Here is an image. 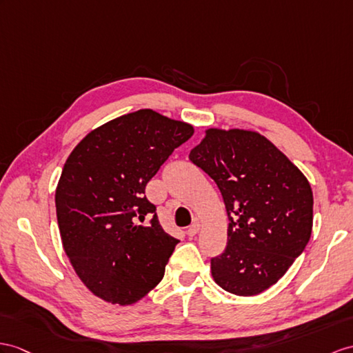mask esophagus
Returning a JSON list of instances; mask_svg holds the SVG:
<instances>
[{"mask_svg": "<svg viewBox=\"0 0 353 353\" xmlns=\"http://www.w3.org/2000/svg\"><path fill=\"white\" fill-rule=\"evenodd\" d=\"M199 229H201V225L197 221H194V223H192L190 226H188V229H187V235L188 236H194L197 232H199Z\"/></svg>", "mask_w": 353, "mask_h": 353, "instance_id": "esophagus-1", "label": "esophagus"}]
</instances>
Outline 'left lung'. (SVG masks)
Wrapping results in <instances>:
<instances>
[{"label": "left lung", "instance_id": "1", "mask_svg": "<svg viewBox=\"0 0 353 353\" xmlns=\"http://www.w3.org/2000/svg\"><path fill=\"white\" fill-rule=\"evenodd\" d=\"M188 159L214 179L228 211L226 248L211 259L214 280L241 296L276 285L312 235L307 178L254 132L211 128Z\"/></svg>", "mask_w": 353, "mask_h": 353}]
</instances>
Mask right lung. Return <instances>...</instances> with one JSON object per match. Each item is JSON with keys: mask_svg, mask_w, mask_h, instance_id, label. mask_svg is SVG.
<instances>
[{"mask_svg": "<svg viewBox=\"0 0 353 353\" xmlns=\"http://www.w3.org/2000/svg\"><path fill=\"white\" fill-rule=\"evenodd\" d=\"M192 134V125L141 109L92 130L67 159L55 193L59 234L92 294L128 305L165 276L179 239L161 229L145 187Z\"/></svg>", "mask_w": 353, "mask_h": 353, "instance_id": "add662e5", "label": "right lung"}]
</instances>
